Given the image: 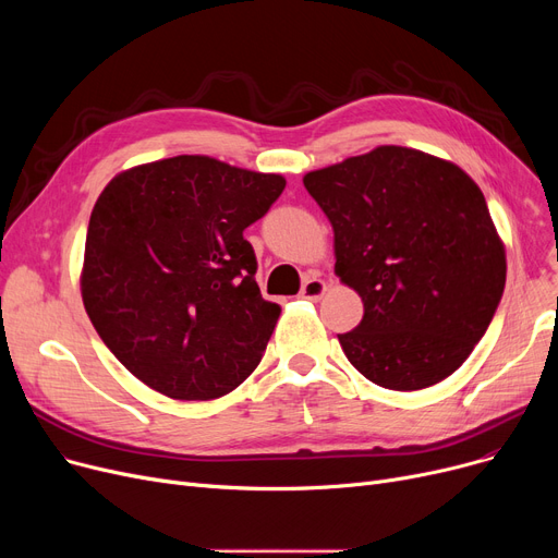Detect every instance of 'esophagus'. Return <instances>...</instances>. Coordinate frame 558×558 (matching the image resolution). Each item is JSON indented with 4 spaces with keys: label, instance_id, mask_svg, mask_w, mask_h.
Segmentation results:
<instances>
[{
    "label": "esophagus",
    "instance_id": "34e87169",
    "mask_svg": "<svg viewBox=\"0 0 558 558\" xmlns=\"http://www.w3.org/2000/svg\"><path fill=\"white\" fill-rule=\"evenodd\" d=\"M326 289H328V284L320 280V278H307L305 282H303V287H301V299H307V301H318L320 296L326 294Z\"/></svg>",
    "mask_w": 558,
    "mask_h": 558
}]
</instances>
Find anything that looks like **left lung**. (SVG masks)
I'll return each mask as SVG.
<instances>
[{
	"label": "left lung",
	"mask_w": 558,
	"mask_h": 558,
	"mask_svg": "<svg viewBox=\"0 0 558 558\" xmlns=\"http://www.w3.org/2000/svg\"><path fill=\"white\" fill-rule=\"evenodd\" d=\"M307 192L335 230V274L364 316L339 335L377 387L418 391L473 353L502 301L505 246L475 181L407 146L310 171Z\"/></svg>",
	"instance_id": "left-lung-1"
}]
</instances>
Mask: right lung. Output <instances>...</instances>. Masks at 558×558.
I'll list each match as a JSON object with an SVG mask.
<instances>
[{"mask_svg": "<svg viewBox=\"0 0 558 558\" xmlns=\"http://www.w3.org/2000/svg\"><path fill=\"white\" fill-rule=\"evenodd\" d=\"M278 173L208 156L140 165L106 185L85 238L81 294L110 353L173 400H213L259 364L280 307L264 301L244 230Z\"/></svg>", "mask_w": 558, "mask_h": 558, "instance_id": "right-lung-1", "label": "right lung"}]
</instances>
